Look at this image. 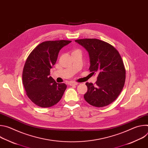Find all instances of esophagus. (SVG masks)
Returning a JSON list of instances; mask_svg holds the SVG:
<instances>
[{
  "label": "esophagus",
  "mask_w": 148,
  "mask_h": 148,
  "mask_svg": "<svg viewBox=\"0 0 148 148\" xmlns=\"http://www.w3.org/2000/svg\"><path fill=\"white\" fill-rule=\"evenodd\" d=\"M78 82H74V81H71V82H70V83H69V84L70 86H77V85H78Z\"/></svg>",
  "instance_id": "esophagus-1"
}]
</instances>
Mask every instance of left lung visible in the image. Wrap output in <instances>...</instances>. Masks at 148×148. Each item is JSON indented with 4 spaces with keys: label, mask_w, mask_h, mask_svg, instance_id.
<instances>
[{
    "label": "left lung",
    "mask_w": 148,
    "mask_h": 148,
    "mask_svg": "<svg viewBox=\"0 0 148 148\" xmlns=\"http://www.w3.org/2000/svg\"><path fill=\"white\" fill-rule=\"evenodd\" d=\"M88 52L90 72L98 75L94 86L86 82L87 92L84 98L90 105L103 107L114 102L125 84V69L118 50L110 44L96 38L75 40Z\"/></svg>",
    "instance_id": "1"
}]
</instances>
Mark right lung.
<instances>
[{"mask_svg":"<svg viewBox=\"0 0 148 148\" xmlns=\"http://www.w3.org/2000/svg\"><path fill=\"white\" fill-rule=\"evenodd\" d=\"M71 42L64 40L44 41L28 56L23 70V84L26 95L37 106H53L60 101L66 90L65 84L57 83L49 75L60 50Z\"/></svg>","mask_w":148,"mask_h":148,"instance_id":"right-lung-1","label":"right lung"}]
</instances>
